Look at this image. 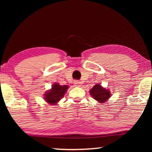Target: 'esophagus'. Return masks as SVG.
<instances>
[{"label":"esophagus","instance_id":"esophagus-1","mask_svg":"<svg viewBox=\"0 0 152 152\" xmlns=\"http://www.w3.org/2000/svg\"><path fill=\"white\" fill-rule=\"evenodd\" d=\"M74 86H76V87H80L81 86V82H79V81H78V80H76V81H75L74 82Z\"/></svg>","mask_w":152,"mask_h":152}]
</instances>
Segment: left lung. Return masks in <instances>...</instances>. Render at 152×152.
Instances as JSON below:
<instances>
[{
    "label": "left lung",
    "mask_w": 152,
    "mask_h": 152,
    "mask_svg": "<svg viewBox=\"0 0 152 152\" xmlns=\"http://www.w3.org/2000/svg\"><path fill=\"white\" fill-rule=\"evenodd\" d=\"M89 92L92 97L100 103H104L107 102L108 99L111 96L109 90L103 88L99 84H95Z\"/></svg>",
    "instance_id": "obj_1"
}]
</instances>
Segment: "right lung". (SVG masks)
Masks as SVG:
<instances>
[{
    "label": "right lung",
    "mask_w": 152,
    "mask_h": 152,
    "mask_svg": "<svg viewBox=\"0 0 152 152\" xmlns=\"http://www.w3.org/2000/svg\"><path fill=\"white\" fill-rule=\"evenodd\" d=\"M67 85H60L58 83H54L50 90H48L44 94V99L49 104L56 105L64 97V94L68 89Z\"/></svg>",
    "instance_id": "obj_1"
}]
</instances>
